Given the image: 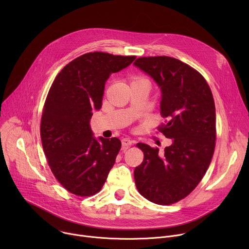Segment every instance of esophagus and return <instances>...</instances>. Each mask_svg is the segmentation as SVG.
<instances>
[{
  "label": "esophagus",
  "instance_id": "obj_1",
  "mask_svg": "<svg viewBox=\"0 0 249 249\" xmlns=\"http://www.w3.org/2000/svg\"><path fill=\"white\" fill-rule=\"evenodd\" d=\"M133 143H134V142H133L132 140H130V139H128V138H125V139L122 140V147H123L124 150H126V149H128L130 146H132Z\"/></svg>",
  "mask_w": 249,
  "mask_h": 249
}]
</instances>
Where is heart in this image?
<instances>
[{
  "label": "heart",
  "instance_id": "1",
  "mask_svg": "<svg viewBox=\"0 0 249 249\" xmlns=\"http://www.w3.org/2000/svg\"><path fill=\"white\" fill-rule=\"evenodd\" d=\"M139 81H147V82H149L146 78H144V77H136V78H134V81L133 82H139Z\"/></svg>",
  "mask_w": 249,
  "mask_h": 249
}]
</instances>
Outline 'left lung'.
<instances>
[{
  "label": "left lung",
  "mask_w": 249,
  "mask_h": 249,
  "mask_svg": "<svg viewBox=\"0 0 249 249\" xmlns=\"http://www.w3.org/2000/svg\"><path fill=\"white\" fill-rule=\"evenodd\" d=\"M134 65L150 75L161 91L158 130L172 144L163 153L138 143L144 160L134 170L139 193L158 205L188 196L204 177L216 145V108L205 78L189 65L168 56L140 57Z\"/></svg>",
  "instance_id": "obj_1"
}]
</instances>
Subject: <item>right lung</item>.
I'll return each mask as SVG.
<instances>
[{
	"label": "right lung",
	"mask_w": 249,
	"mask_h": 249,
	"mask_svg": "<svg viewBox=\"0 0 249 249\" xmlns=\"http://www.w3.org/2000/svg\"><path fill=\"white\" fill-rule=\"evenodd\" d=\"M136 56L86 53L56 76L45 100L40 136L49 167L69 192L89 197L100 191L121 149L118 138L96 140L89 120L102 104L109 76Z\"/></svg>",
	"instance_id": "obj_1"
}]
</instances>
